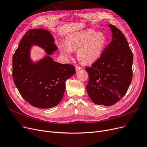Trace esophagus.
Here are the masks:
<instances>
[{
  "label": "esophagus",
  "mask_w": 147,
  "mask_h": 147,
  "mask_svg": "<svg viewBox=\"0 0 147 147\" xmlns=\"http://www.w3.org/2000/svg\"><path fill=\"white\" fill-rule=\"evenodd\" d=\"M81 69H82V67L78 66V65H76V71H79V70H81Z\"/></svg>",
  "instance_id": "esophagus-1"
}]
</instances>
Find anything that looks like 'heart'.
Returning <instances> with one entry per match:
<instances>
[{"label":"heart","instance_id":"1","mask_svg":"<svg viewBox=\"0 0 147 147\" xmlns=\"http://www.w3.org/2000/svg\"><path fill=\"white\" fill-rule=\"evenodd\" d=\"M106 42L104 33L88 29L68 35L65 44L60 43L59 48L65 58H70L71 52L77 50V59L83 64H90L100 58Z\"/></svg>","mask_w":147,"mask_h":147}]
</instances>
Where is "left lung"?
I'll use <instances>...</instances> for the list:
<instances>
[{"mask_svg": "<svg viewBox=\"0 0 147 147\" xmlns=\"http://www.w3.org/2000/svg\"><path fill=\"white\" fill-rule=\"evenodd\" d=\"M112 40L91 67L86 89L96 105L111 106L120 100L128 90L132 78L133 55L126 39L115 26L109 24Z\"/></svg>", "mask_w": 147, "mask_h": 147, "instance_id": "1", "label": "left lung"}]
</instances>
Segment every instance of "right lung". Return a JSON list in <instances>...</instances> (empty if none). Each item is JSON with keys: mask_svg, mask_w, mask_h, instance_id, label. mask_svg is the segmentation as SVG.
<instances>
[{"mask_svg": "<svg viewBox=\"0 0 147 147\" xmlns=\"http://www.w3.org/2000/svg\"><path fill=\"white\" fill-rule=\"evenodd\" d=\"M51 33L44 29H29L24 35L12 59L14 83L23 98L32 106L47 109L63 99L65 81L76 73L72 64H60L50 57L57 47ZM33 45L40 46L48 55L34 63L30 58Z\"/></svg>", "mask_w": 147, "mask_h": 147, "instance_id": "obj_1", "label": "right lung"}]
</instances>
